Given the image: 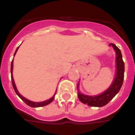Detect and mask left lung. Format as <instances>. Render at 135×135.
I'll return each mask as SVG.
<instances>
[{
	"instance_id": "obj_1",
	"label": "left lung",
	"mask_w": 135,
	"mask_h": 135,
	"mask_svg": "<svg viewBox=\"0 0 135 135\" xmlns=\"http://www.w3.org/2000/svg\"><path fill=\"white\" fill-rule=\"evenodd\" d=\"M112 46L116 53V73L112 84L105 92L97 96H88L81 94L78 89V83L77 85V90H78V96L79 100L85 104L90 107H102L107 105L119 92L123 83L124 71H125V64L123 60L121 52L117 46L113 43L109 44Z\"/></svg>"
}]
</instances>
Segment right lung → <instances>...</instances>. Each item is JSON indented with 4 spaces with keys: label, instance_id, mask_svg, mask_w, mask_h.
<instances>
[{
    "label": "right lung",
    "instance_id": "add662e5",
    "mask_svg": "<svg viewBox=\"0 0 135 135\" xmlns=\"http://www.w3.org/2000/svg\"><path fill=\"white\" fill-rule=\"evenodd\" d=\"M18 48H19V47H18L17 48V50H16L15 52V54H14V57H15V54H16V52H17V51ZM12 70H13V59H12V61L11 69H10V71H11L12 84V86H13V88H14V90H15V91L16 94H17L18 96L20 97V98L22 99V100L24 101V102L26 103V104L28 105V106H29V107H33V108H35V107H44V106H46V105L49 104L50 103H51L52 102L53 99H54V98H55V94H56V92H55V94L53 95L52 97H51L50 99H47V100H46V101H44V102H31V101L28 100V99H26L23 96H22V95H21V94L19 93V92H18L17 89V87H16V85H15V81H14L13 76H12Z\"/></svg>",
    "mask_w": 135,
    "mask_h": 135
}]
</instances>
